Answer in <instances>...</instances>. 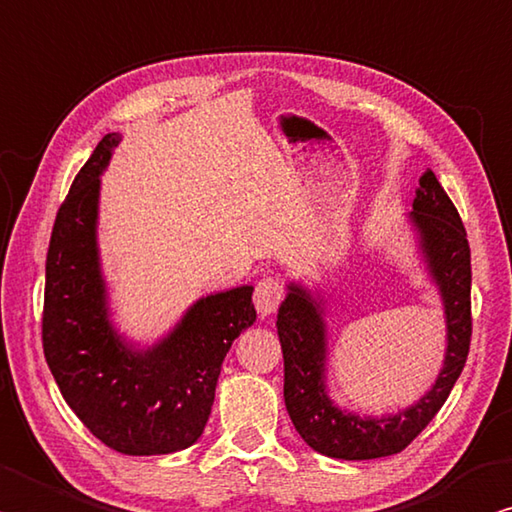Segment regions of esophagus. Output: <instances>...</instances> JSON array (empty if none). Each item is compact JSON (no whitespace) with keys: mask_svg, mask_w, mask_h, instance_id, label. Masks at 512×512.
<instances>
[{"mask_svg":"<svg viewBox=\"0 0 512 512\" xmlns=\"http://www.w3.org/2000/svg\"><path fill=\"white\" fill-rule=\"evenodd\" d=\"M282 300H284V284L280 280H275V277H264V280L257 282L253 302H255L257 313L262 315V318H268V315L275 313L277 306L282 304Z\"/></svg>","mask_w":512,"mask_h":512,"instance_id":"1","label":"esophagus"}]
</instances>
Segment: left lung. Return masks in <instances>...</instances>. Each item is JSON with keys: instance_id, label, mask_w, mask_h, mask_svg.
Returning <instances> with one entry per match:
<instances>
[{"instance_id": "8db88e82", "label": "left lung", "mask_w": 512, "mask_h": 512, "mask_svg": "<svg viewBox=\"0 0 512 512\" xmlns=\"http://www.w3.org/2000/svg\"><path fill=\"white\" fill-rule=\"evenodd\" d=\"M410 224L418 250L441 293L445 313V358L430 392L405 410L362 416L331 401L327 392V324L324 300L309 288L288 282L277 311V336L284 353V403L306 445L331 459L365 461L405 450L441 410L466 365L470 318V246L466 228L432 170L418 179Z\"/></svg>"}]
</instances>
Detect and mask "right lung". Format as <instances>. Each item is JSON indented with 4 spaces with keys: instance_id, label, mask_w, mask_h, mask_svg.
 Returning <instances> with one entry per match:
<instances>
[{
    "instance_id": "right-lung-1",
    "label": "right lung",
    "mask_w": 512,
    "mask_h": 512,
    "mask_svg": "<svg viewBox=\"0 0 512 512\" xmlns=\"http://www.w3.org/2000/svg\"><path fill=\"white\" fill-rule=\"evenodd\" d=\"M120 143L96 145L55 217L42 315L44 358L64 401L107 448L150 457L203 434L228 349L257 320L253 286L199 297L152 347H136L109 315L98 253L100 174Z\"/></svg>"
}]
</instances>
